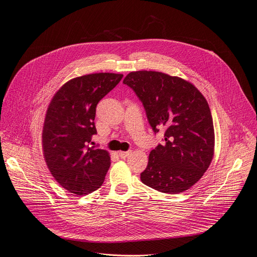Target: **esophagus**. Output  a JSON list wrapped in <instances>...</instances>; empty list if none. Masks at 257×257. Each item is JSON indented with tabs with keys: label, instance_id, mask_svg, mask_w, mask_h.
<instances>
[{
	"label": "esophagus",
	"instance_id": "esophagus-1",
	"mask_svg": "<svg viewBox=\"0 0 257 257\" xmlns=\"http://www.w3.org/2000/svg\"><path fill=\"white\" fill-rule=\"evenodd\" d=\"M130 154H131L130 151H128V152H119V153H118V156L120 157L121 159H125V158H127V157H128Z\"/></svg>",
	"mask_w": 257,
	"mask_h": 257
}]
</instances>
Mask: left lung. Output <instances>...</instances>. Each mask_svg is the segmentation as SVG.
Segmentation results:
<instances>
[{
  "label": "left lung",
  "mask_w": 257,
  "mask_h": 257,
  "mask_svg": "<svg viewBox=\"0 0 257 257\" xmlns=\"http://www.w3.org/2000/svg\"><path fill=\"white\" fill-rule=\"evenodd\" d=\"M142 101L155 134L165 130L141 180L157 191L184 192L202 178L214 153L208 102L192 83L159 71H132L122 81Z\"/></svg>",
  "instance_id": "1"
}]
</instances>
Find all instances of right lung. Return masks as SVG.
Here are the masks:
<instances>
[{
  "mask_svg": "<svg viewBox=\"0 0 257 257\" xmlns=\"http://www.w3.org/2000/svg\"><path fill=\"white\" fill-rule=\"evenodd\" d=\"M121 78L120 73L99 72L71 79L48 106L43 129L44 157L54 179L70 193L85 195L103 184L111 158L92 141L97 135L96 106Z\"/></svg>",
  "mask_w": 257,
  "mask_h": 257,
  "instance_id": "1",
  "label": "right lung"
}]
</instances>
